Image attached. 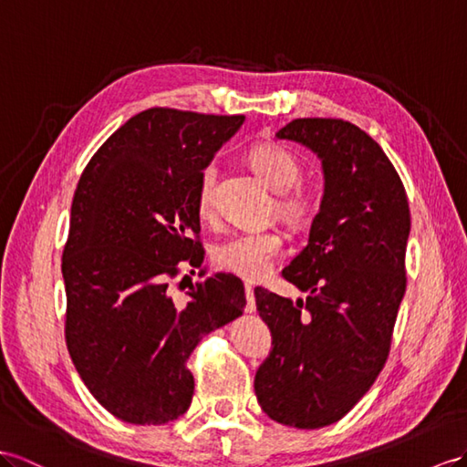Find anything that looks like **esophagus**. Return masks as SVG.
Returning <instances> with one entry per match:
<instances>
[{"mask_svg":"<svg viewBox=\"0 0 467 467\" xmlns=\"http://www.w3.org/2000/svg\"><path fill=\"white\" fill-rule=\"evenodd\" d=\"M244 294H246V312H248V314L256 312V302H254V288H253V284H244Z\"/></svg>","mask_w":467,"mask_h":467,"instance_id":"esophagus-1","label":"esophagus"}]
</instances>
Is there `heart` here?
<instances>
[{"label":"heart","mask_w":467,"mask_h":467,"mask_svg":"<svg viewBox=\"0 0 467 467\" xmlns=\"http://www.w3.org/2000/svg\"><path fill=\"white\" fill-rule=\"evenodd\" d=\"M248 161L265 182L278 191L276 211L280 217L294 229H302L314 219L316 202L306 191H290L302 177V165L294 155L276 143H258L248 151ZM214 183L217 170L209 163L199 175L197 185V209L202 219L214 213ZM284 248V236L276 229L243 231L223 241L214 248V265L221 270L236 274L246 280H260L272 270Z\"/></svg>","instance_id":"b5f03b06"}]
</instances>
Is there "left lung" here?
I'll return each instance as SVG.
<instances>
[{
    "mask_svg": "<svg viewBox=\"0 0 467 467\" xmlns=\"http://www.w3.org/2000/svg\"><path fill=\"white\" fill-rule=\"evenodd\" d=\"M276 138L317 153L326 187L307 246L282 270L306 300L254 290L272 333L254 392L272 420L314 430L341 420L387 363L406 290L410 209L394 165L355 124L297 118Z\"/></svg>",
    "mask_w": 467,
    "mask_h": 467,
    "instance_id": "left-lung-1",
    "label": "left lung"
}]
</instances>
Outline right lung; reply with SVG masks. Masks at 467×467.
<instances>
[{
    "label": "right lung",
    "mask_w": 467,
    "mask_h": 467,
    "mask_svg": "<svg viewBox=\"0 0 467 467\" xmlns=\"http://www.w3.org/2000/svg\"><path fill=\"white\" fill-rule=\"evenodd\" d=\"M243 122L143 110L78 179L61 265L65 339L82 382L119 420L158 426L182 416L195 389L189 355L244 312V285L233 274L189 284L187 304L170 290L179 265H202L199 175Z\"/></svg>",
    "instance_id": "1"
}]
</instances>
